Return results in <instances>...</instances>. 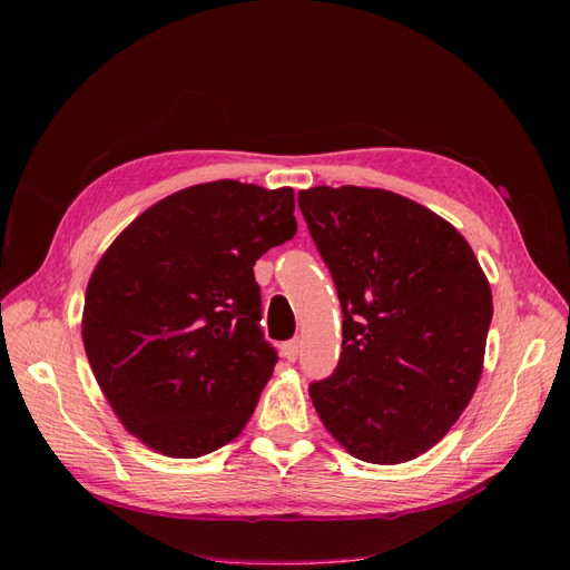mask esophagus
Wrapping results in <instances>:
<instances>
[{
  "instance_id": "obj_1",
  "label": "esophagus",
  "mask_w": 570,
  "mask_h": 570,
  "mask_svg": "<svg viewBox=\"0 0 570 570\" xmlns=\"http://www.w3.org/2000/svg\"><path fill=\"white\" fill-rule=\"evenodd\" d=\"M299 350H302V340L295 337V340H289V342L283 344V356H285L287 361H297Z\"/></svg>"
}]
</instances>
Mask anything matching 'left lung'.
I'll return each mask as SVG.
<instances>
[{"label":"left lung","instance_id":"8db88e82","mask_svg":"<svg viewBox=\"0 0 570 570\" xmlns=\"http://www.w3.org/2000/svg\"><path fill=\"white\" fill-rule=\"evenodd\" d=\"M342 306V354L308 385L323 425L352 456L402 463L438 444L482 373L492 292L463 235L387 189L299 193Z\"/></svg>","mask_w":570,"mask_h":570}]
</instances>
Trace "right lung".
Instances as JSON below:
<instances>
[{"label": "right lung", "instance_id": "obj_1", "mask_svg": "<svg viewBox=\"0 0 570 570\" xmlns=\"http://www.w3.org/2000/svg\"><path fill=\"white\" fill-rule=\"evenodd\" d=\"M295 233L292 187L216 180L149 206L99 258L85 354L149 450L197 459L243 433L278 361L254 264Z\"/></svg>", "mask_w": 570, "mask_h": 570}]
</instances>
